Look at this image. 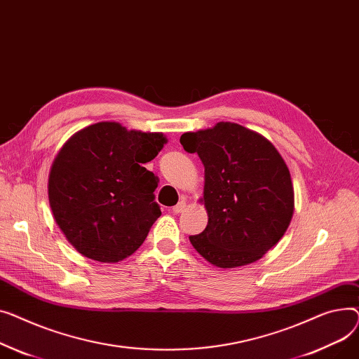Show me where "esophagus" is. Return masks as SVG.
<instances>
[{"instance_id":"34e87169","label":"esophagus","mask_w":359,"mask_h":359,"mask_svg":"<svg viewBox=\"0 0 359 359\" xmlns=\"http://www.w3.org/2000/svg\"><path fill=\"white\" fill-rule=\"evenodd\" d=\"M185 205H187L185 200H181L177 205H174V207H172V213H175V215L182 213V212H184V208H185Z\"/></svg>"}]
</instances>
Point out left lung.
Masks as SVG:
<instances>
[{"label": "left lung", "mask_w": 359, "mask_h": 359, "mask_svg": "<svg viewBox=\"0 0 359 359\" xmlns=\"http://www.w3.org/2000/svg\"><path fill=\"white\" fill-rule=\"evenodd\" d=\"M180 142L204 165L201 201L208 223L189 242L219 268L261 259L284 236L294 213L290 171L276 146L230 121L184 133Z\"/></svg>", "instance_id": "obj_1"}]
</instances>
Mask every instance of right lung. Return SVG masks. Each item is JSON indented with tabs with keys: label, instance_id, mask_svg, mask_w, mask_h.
I'll use <instances>...</instances> for the list:
<instances>
[{
	"label": "right lung",
	"instance_id": "right-lung-1",
	"mask_svg": "<svg viewBox=\"0 0 359 359\" xmlns=\"http://www.w3.org/2000/svg\"><path fill=\"white\" fill-rule=\"evenodd\" d=\"M166 143L162 133L128 130L101 121L62 146L49 174L56 224L81 255L118 262L144 242L161 216L158 177L143 163Z\"/></svg>",
	"mask_w": 359,
	"mask_h": 359
}]
</instances>
